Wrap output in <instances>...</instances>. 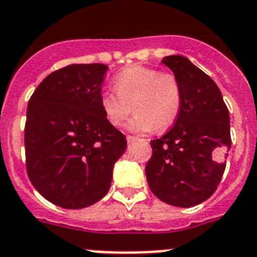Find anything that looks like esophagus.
Here are the masks:
<instances>
[{"label":"esophagus","mask_w":257,"mask_h":257,"mask_svg":"<svg viewBox=\"0 0 257 257\" xmlns=\"http://www.w3.org/2000/svg\"><path fill=\"white\" fill-rule=\"evenodd\" d=\"M127 143H128V144H131V143H134V141H136V140H139L138 138H136V136H131V135H128L127 136Z\"/></svg>","instance_id":"1"}]
</instances>
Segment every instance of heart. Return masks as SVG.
I'll use <instances>...</instances> for the list:
<instances>
[{
    "instance_id": "1",
    "label": "heart",
    "mask_w": 257,
    "mask_h": 257,
    "mask_svg": "<svg viewBox=\"0 0 257 257\" xmlns=\"http://www.w3.org/2000/svg\"><path fill=\"white\" fill-rule=\"evenodd\" d=\"M114 90L103 91L99 104L105 118L118 127L136 112L127 128L147 134L167 130L175 123L182 107V88L173 72L154 67L131 66L119 72L113 81Z\"/></svg>"
}]
</instances>
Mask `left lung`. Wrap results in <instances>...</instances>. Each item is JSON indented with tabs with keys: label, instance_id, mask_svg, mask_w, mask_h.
<instances>
[{
	"label": "left lung",
	"instance_id": "8db88e82",
	"mask_svg": "<svg viewBox=\"0 0 257 257\" xmlns=\"http://www.w3.org/2000/svg\"><path fill=\"white\" fill-rule=\"evenodd\" d=\"M177 76L182 107L171 130L150 141L145 167L153 194L169 205L190 208L215 192L229 152V112L210 76L183 56L162 61Z\"/></svg>",
	"mask_w": 257,
	"mask_h": 257
}]
</instances>
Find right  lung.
<instances>
[{"label":"right lung","mask_w":257,"mask_h":257,"mask_svg":"<svg viewBox=\"0 0 257 257\" xmlns=\"http://www.w3.org/2000/svg\"><path fill=\"white\" fill-rule=\"evenodd\" d=\"M107 69L85 63L56 70L28 103L27 173L37 191L61 208H86L104 197L126 150V138L99 104Z\"/></svg>","instance_id":"add662e5"}]
</instances>
